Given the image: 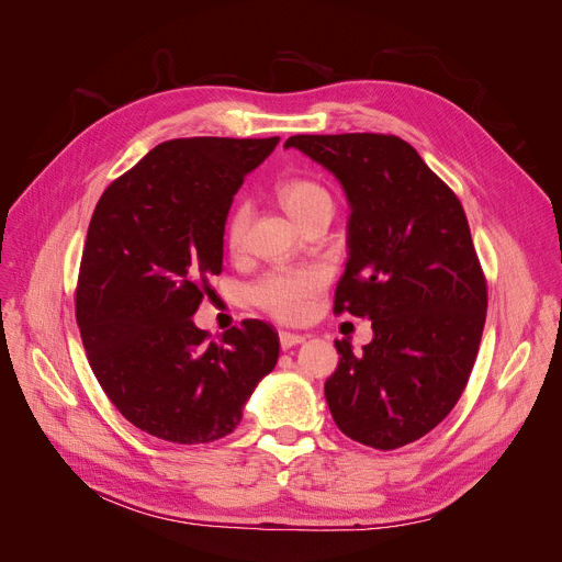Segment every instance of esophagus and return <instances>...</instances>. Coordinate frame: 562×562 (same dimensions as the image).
Returning a JSON list of instances; mask_svg holds the SVG:
<instances>
[{
    "mask_svg": "<svg viewBox=\"0 0 562 562\" xmlns=\"http://www.w3.org/2000/svg\"><path fill=\"white\" fill-rule=\"evenodd\" d=\"M304 335H297V333H288V330H281L279 333V342H281V349L285 351V349H291V347H297V345H302L304 342Z\"/></svg>",
    "mask_w": 562,
    "mask_h": 562,
    "instance_id": "34e87169",
    "label": "esophagus"
}]
</instances>
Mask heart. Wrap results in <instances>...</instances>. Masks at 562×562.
I'll return each instance as SVG.
<instances>
[{"instance_id":"obj_1","label":"heart","mask_w":562,"mask_h":562,"mask_svg":"<svg viewBox=\"0 0 562 562\" xmlns=\"http://www.w3.org/2000/svg\"><path fill=\"white\" fill-rule=\"evenodd\" d=\"M277 196L281 206L300 225L304 217L318 209H333V199L326 187L312 180H288L281 182ZM250 209L239 203L227 220L225 239L232 250L241 248L246 239ZM326 285V274L318 267H281L271 269L250 285V300L267 314L281 321H300L307 316L314 295Z\"/></svg>"}]
</instances>
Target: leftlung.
<instances>
[{
	"mask_svg": "<svg viewBox=\"0 0 562 562\" xmlns=\"http://www.w3.org/2000/svg\"><path fill=\"white\" fill-rule=\"evenodd\" d=\"M349 203L335 312L372 321L363 353L335 342L326 382L337 429L378 450L429 434L462 396L485 326L487 288L462 203L396 135H293Z\"/></svg>",
	"mask_w": 562,
	"mask_h": 562,
	"instance_id": "left-lung-1",
	"label": "left lung"
}]
</instances>
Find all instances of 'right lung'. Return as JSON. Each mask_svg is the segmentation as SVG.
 Segmentation results:
<instances>
[{
  "label": "right lung",
  "instance_id": "obj_1",
  "mask_svg": "<svg viewBox=\"0 0 562 562\" xmlns=\"http://www.w3.org/2000/svg\"><path fill=\"white\" fill-rule=\"evenodd\" d=\"M279 138H180L116 178L93 211L77 323L95 380L135 427L194 446L232 434L279 361V335L244 321L209 342L192 316L223 271L236 190Z\"/></svg>",
  "mask_w": 562,
  "mask_h": 562
}]
</instances>
